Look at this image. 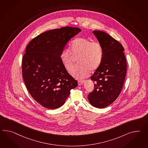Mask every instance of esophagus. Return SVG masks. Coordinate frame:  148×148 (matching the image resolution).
<instances>
[{"mask_svg":"<svg viewBox=\"0 0 148 148\" xmlns=\"http://www.w3.org/2000/svg\"><path fill=\"white\" fill-rule=\"evenodd\" d=\"M84 82H85L84 80H79L78 82V84L79 85H82L84 83Z\"/></svg>","mask_w":148,"mask_h":148,"instance_id":"esophagus-1","label":"esophagus"}]
</instances>
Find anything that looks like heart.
<instances>
[{"label": "heart", "mask_w": 148, "mask_h": 148, "mask_svg": "<svg viewBox=\"0 0 148 148\" xmlns=\"http://www.w3.org/2000/svg\"><path fill=\"white\" fill-rule=\"evenodd\" d=\"M74 57H79L80 65L73 69L71 75L77 79H83L88 76L90 70H95L101 63L102 47L99 42H92L89 38H76L70 43L69 50H63L60 55L61 61L68 71H71L73 67Z\"/></svg>", "instance_id": "obj_1"}]
</instances>
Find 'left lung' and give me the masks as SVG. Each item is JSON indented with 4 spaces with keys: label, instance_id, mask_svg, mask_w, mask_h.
Instances as JSON below:
<instances>
[{
    "label": "left lung",
    "instance_id": "obj_1",
    "mask_svg": "<svg viewBox=\"0 0 148 148\" xmlns=\"http://www.w3.org/2000/svg\"><path fill=\"white\" fill-rule=\"evenodd\" d=\"M93 34L102 47L103 58L91 77L95 87L88 99L91 105L103 108L114 102L120 95L125 80L127 63L125 49L117 40L102 31L93 30Z\"/></svg>",
    "mask_w": 148,
    "mask_h": 148
}]
</instances>
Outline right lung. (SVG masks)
I'll list each match as a JSON object with an SVG mask.
<instances>
[{
  "label": "right lung",
  "instance_id": "add662e5",
  "mask_svg": "<svg viewBox=\"0 0 148 148\" xmlns=\"http://www.w3.org/2000/svg\"><path fill=\"white\" fill-rule=\"evenodd\" d=\"M79 28L64 27L47 31L27 45L22 62L23 81L33 98L41 105L55 110L64 103L70 91L78 86L60 58L61 52Z\"/></svg>",
  "mask_w": 148,
  "mask_h": 148
}]
</instances>
